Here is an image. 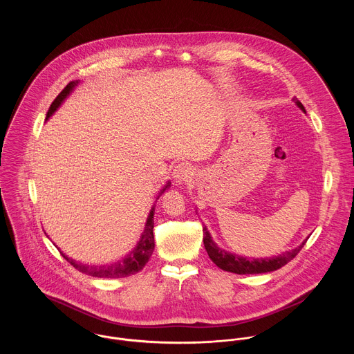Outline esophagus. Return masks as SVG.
<instances>
[{"label": "esophagus", "mask_w": 354, "mask_h": 354, "mask_svg": "<svg viewBox=\"0 0 354 354\" xmlns=\"http://www.w3.org/2000/svg\"><path fill=\"white\" fill-rule=\"evenodd\" d=\"M194 170L192 166L187 162H181L180 165L176 166L174 169V180L177 184H185L192 178Z\"/></svg>", "instance_id": "obj_1"}]
</instances>
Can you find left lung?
Instances as JSON below:
<instances>
[{
  "instance_id": "obj_1",
  "label": "left lung",
  "mask_w": 354,
  "mask_h": 354,
  "mask_svg": "<svg viewBox=\"0 0 354 354\" xmlns=\"http://www.w3.org/2000/svg\"><path fill=\"white\" fill-rule=\"evenodd\" d=\"M293 101L296 102L297 106L305 113L303 103L297 101V98H295ZM203 243H204V248L208 253L209 259L219 268H222L223 271L244 275V274H263V272H270V271H275V270L281 268L282 266L288 264L290 260H293L296 257V254L303 250L306 241H304L300 247H297L293 251L283 253L281 256L270 257V259H247V257L237 256V254L226 252V251L218 248L215 245V243L212 241L205 226H203Z\"/></svg>"
}]
</instances>
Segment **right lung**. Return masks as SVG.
<instances>
[{
	"instance_id": "1",
	"label": "right lung",
	"mask_w": 354,
	"mask_h": 354,
	"mask_svg": "<svg viewBox=\"0 0 354 354\" xmlns=\"http://www.w3.org/2000/svg\"><path fill=\"white\" fill-rule=\"evenodd\" d=\"M77 82H71L59 94L58 97L53 101L51 103L50 109L46 114V120L50 117L51 114L57 110V107L61 104V102L64 101L66 98V95L72 91V88L76 86ZM170 187V184H167L159 194V196ZM158 196V198H159ZM155 205H152L151 211H150V215L147 218V223H146V227H145V232L142 234V239L138 244V247L129 253L128 256H125L122 260L117 261V263H113V264H109V266H87V264H82V263H77L69 257H66L64 253L62 256L76 268L79 270L80 272L83 274H87V275H91V277H98V278H124V277H128V275H133L136 272H139L140 270H143V267L146 266V263L150 260L152 252H153V247H155V243H153V209Z\"/></svg>"
}]
</instances>
